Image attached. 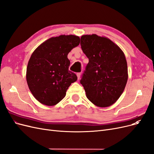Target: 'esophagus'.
<instances>
[{"label": "esophagus", "mask_w": 154, "mask_h": 154, "mask_svg": "<svg viewBox=\"0 0 154 154\" xmlns=\"http://www.w3.org/2000/svg\"><path fill=\"white\" fill-rule=\"evenodd\" d=\"M76 75H77V76H78V79L79 80V79L80 78V76H81V73L80 72H78L77 74H76Z\"/></svg>", "instance_id": "1"}]
</instances>
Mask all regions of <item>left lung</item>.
Wrapping results in <instances>:
<instances>
[{"label":"left lung","instance_id":"obj_1","mask_svg":"<svg viewBox=\"0 0 154 154\" xmlns=\"http://www.w3.org/2000/svg\"><path fill=\"white\" fill-rule=\"evenodd\" d=\"M80 45L88 58L80 80L87 97L97 106H109L119 99L127 84L125 56L112 41L94 34L83 35Z\"/></svg>","mask_w":154,"mask_h":154}]
</instances>
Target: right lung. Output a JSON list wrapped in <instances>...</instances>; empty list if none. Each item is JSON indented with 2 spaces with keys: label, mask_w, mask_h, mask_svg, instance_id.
I'll return each instance as SVG.
<instances>
[{
  "label": "right lung",
  "mask_w": 154,
  "mask_h": 154,
  "mask_svg": "<svg viewBox=\"0 0 154 154\" xmlns=\"http://www.w3.org/2000/svg\"><path fill=\"white\" fill-rule=\"evenodd\" d=\"M80 44L74 35L52 37L37 48L27 67L26 80L32 94L40 103L53 106L61 101L77 76L69 70V53Z\"/></svg>",
  "instance_id": "add662e5"
}]
</instances>
